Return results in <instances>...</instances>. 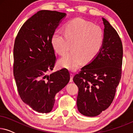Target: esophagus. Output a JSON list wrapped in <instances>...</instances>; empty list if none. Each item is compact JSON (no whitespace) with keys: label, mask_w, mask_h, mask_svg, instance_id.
Instances as JSON below:
<instances>
[{"label":"esophagus","mask_w":133,"mask_h":133,"mask_svg":"<svg viewBox=\"0 0 133 133\" xmlns=\"http://www.w3.org/2000/svg\"><path fill=\"white\" fill-rule=\"evenodd\" d=\"M73 74L72 73H70V82H73Z\"/></svg>","instance_id":"1"}]
</instances>
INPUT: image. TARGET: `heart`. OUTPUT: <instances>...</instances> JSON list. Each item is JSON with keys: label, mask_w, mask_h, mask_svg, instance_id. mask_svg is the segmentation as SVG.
Here are the masks:
<instances>
[{"label": "heart", "mask_w": 133, "mask_h": 133, "mask_svg": "<svg viewBox=\"0 0 133 133\" xmlns=\"http://www.w3.org/2000/svg\"><path fill=\"white\" fill-rule=\"evenodd\" d=\"M104 32L101 26L76 18L65 26V32L57 31L51 37L52 47L57 53L63 54L72 43V51L65 54L59 61L60 66L74 71L83 61L90 63L102 48Z\"/></svg>", "instance_id": "b5f03b06"}]
</instances>
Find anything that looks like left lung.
Instances as JSON below:
<instances>
[{
	"instance_id": "1",
	"label": "left lung",
	"mask_w": 133,
	"mask_h": 133,
	"mask_svg": "<svg viewBox=\"0 0 133 133\" xmlns=\"http://www.w3.org/2000/svg\"><path fill=\"white\" fill-rule=\"evenodd\" d=\"M102 21L105 27L102 48L73 77L79 88L78 110L88 117L99 115L110 106L121 78L122 43L115 29L104 18Z\"/></svg>"
}]
</instances>
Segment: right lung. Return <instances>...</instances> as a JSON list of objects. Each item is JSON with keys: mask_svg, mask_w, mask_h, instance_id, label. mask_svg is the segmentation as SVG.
I'll return each instance as SVG.
<instances>
[{"mask_svg": "<svg viewBox=\"0 0 133 133\" xmlns=\"http://www.w3.org/2000/svg\"><path fill=\"white\" fill-rule=\"evenodd\" d=\"M64 12L41 10L20 29L14 45L13 73L18 92L23 102L41 113L51 111L56 94L68 84L66 68L48 75L56 57L51 37Z\"/></svg>", "mask_w": 133, "mask_h": 133, "instance_id": "add662e5", "label": "right lung"}]
</instances>
